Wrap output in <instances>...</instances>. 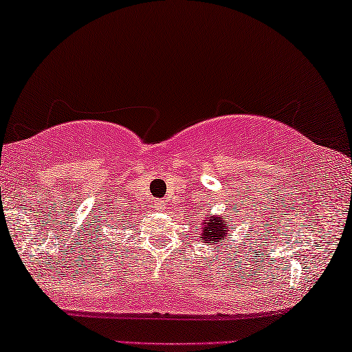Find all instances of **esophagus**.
<instances>
[{
	"instance_id": "34e87169",
	"label": "esophagus",
	"mask_w": 352,
	"mask_h": 352,
	"mask_svg": "<svg viewBox=\"0 0 352 352\" xmlns=\"http://www.w3.org/2000/svg\"><path fill=\"white\" fill-rule=\"evenodd\" d=\"M155 205L158 206V208L163 210V208H165V206H166V201H165V200H157Z\"/></svg>"
}]
</instances>
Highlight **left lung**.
I'll return each mask as SVG.
<instances>
[{
	"mask_svg": "<svg viewBox=\"0 0 352 352\" xmlns=\"http://www.w3.org/2000/svg\"><path fill=\"white\" fill-rule=\"evenodd\" d=\"M201 237L206 245H223L224 239L228 237L229 223L226 216H210L206 214L204 223L200 224Z\"/></svg>",
	"mask_w": 352,
	"mask_h": 352,
	"instance_id": "1",
	"label": "left lung"
}]
</instances>
